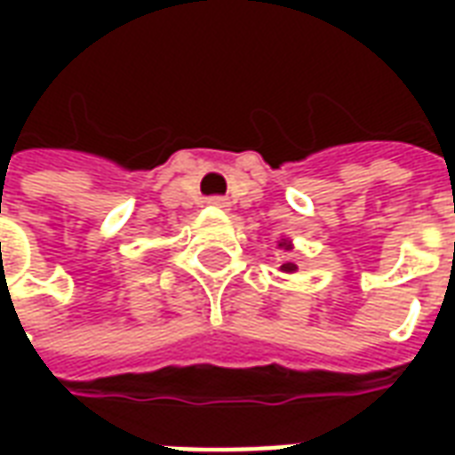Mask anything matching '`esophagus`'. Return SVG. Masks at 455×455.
<instances>
[{
	"mask_svg": "<svg viewBox=\"0 0 455 455\" xmlns=\"http://www.w3.org/2000/svg\"><path fill=\"white\" fill-rule=\"evenodd\" d=\"M209 204H217V207H227V199H224V197H209Z\"/></svg>",
	"mask_w": 455,
	"mask_h": 455,
	"instance_id": "1",
	"label": "esophagus"
}]
</instances>
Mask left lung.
<instances>
[{
  "instance_id": "obj_1",
  "label": "left lung",
  "mask_w": 455,
  "mask_h": 455,
  "mask_svg": "<svg viewBox=\"0 0 455 455\" xmlns=\"http://www.w3.org/2000/svg\"><path fill=\"white\" fill-rule=\"evenodd\" d=\"M280 248L290 251V243H287V241H283V243H280ZM280 270H285V273H292V270H295V263H283V266H280Z\"/></svg>"
}]
</instances>
